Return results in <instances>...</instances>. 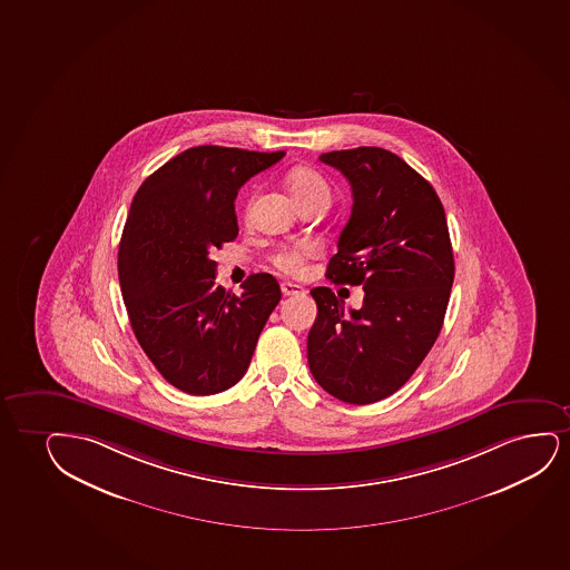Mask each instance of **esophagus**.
<instances>
[{"label":"esophagus","instance_id":"esophagus-1","mask_svg":"<svg viewBox=\"0 0 570 570\" xmlns=\"http://www.w3.org/2000/svg\"><path fill=\"white\" fill-rule=\"evenodd\" d=\"M282 293L285 296H298L304 295V288L301 285H296V283L283 282Z\"/></svg>","mask_w":570,"mask_h":570}]
</instances>
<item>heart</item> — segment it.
<instances>
[{"label": "heart", "mask_w": 570, "mask_h": 570, "mask_svg": "<svg viewBox=\"0 0 570 570\" xmlns=\"http://www.w3.org/2000/svg\"><path fill=\"white\" fill-rule=\"evenodd\" d=\"M288 190L296 204L311 203V200H324L330 204L332 188L324 175L317 174L312 167H296L287 177ZM316 248L311 243H296V245L277 248L269 262L285 274H298L303 269L304 262L314 256Z\"/></svg>", "instance_id": "heart-1"}]
</instances>
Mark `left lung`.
I'll use <instances>...</instances> for the list:
<instances>
[{"label":"left lung","mask_w":570,"mask_h":570,"mask_svg":"<svg viewBox=\"0 0 570 570\" xmlns=\"http://www.w3.org/2000/svg\"><path fill=\"white\" fill-rule=\"evenodd\" d=\"M320 159L345 175L354 200L325 275L362 285L364 303L345 312L332 288H312L308 364L343 403H377L411 380L440 335L454 279L445 209L393 151L361 146Z\"/></svg>","instance_id":"left-lung-1"}]
</instances>
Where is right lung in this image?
<instances>
[{
    "mask_svg": "<svg viewBox=\"0 0 570 570\" xmlns=\"http://www.w3.org/2000/svg\"><path fill=\"white\" fill-rule=\"evenodd\" d=\"M285 151L195 146L140 185L119 245L130 327L151 364L188 395H216L245 375L282 301L274 275L253 274L233 295L209 254L238 235L235 198Z\"/></svg>",
    "mask_w": 570,
    "mask_h": 570,
    "instance_id": "right-lung-1",
    "label": "right lung"
}]
</instances>
